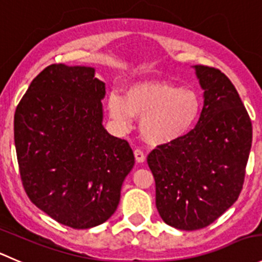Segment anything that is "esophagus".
<instances>
[{
  "label": "esophagus",
  "mask_w": 262,
  "mask_h": 262,
  "mask_svg": "<svg viewBox=\"0 0 262 262\" xmlns=\"http://www.w3.org/2000/svg\"><path fill=\"white\" fill-rule=\"evenodd\" d=\"M134 154H135V159H136L137 163H144L145 162V158H146V157H145L144 151H142L141 149H135Z\"/></svg>",
  "instance_id": "obj_1"
}]
</instances>
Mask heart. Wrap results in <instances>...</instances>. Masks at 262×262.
Here are the masks:
<instances>
[{
	"instance_id": "1",
	"label": "heart",
	"mask_w": 262,
	"mask_h": 262,
	"mask_svg": "<svg viewBox=\"0 0 262 262\" xmlns=\"http://www.w3.org/2000/svg\"><path fill=\"white\" fill-rule=\"evenodd\" d=\"M201 99L188 88L164 81L131 85L126 95L111 93L108 112L116 125L126 130L134 117H141L140 131L150 144H168L180 139L198 120Z\"/></svg>"
}]
</instances>
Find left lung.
Segmentation results:
<instances>
[{
  "label": "left lung",
  "instance_id": "obj_1",
  "mask_svg": "<svg viewBox=\"0 0 262 262\" xmlns=\"http://www.w3.org/2000/svg\"><path fill=\"white\" fill-rule=\"evenodd\" d=\"M195 70L204 89L195 128L147 155L159 215L181 230L208 227L235 203L252 144L251 118L232 81L214 67Z\"/></svg>",
  "mask_w": 262,
  "mask_h": 262
}]
</instances>
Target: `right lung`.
<instances>
[{
    "label": "right lung",
    "instance_id": "right-lung-1",
    "mask_svg": "<svg viewBox=\"0 0 262 262\" xmlns=\"http://www.w3.org/2000/svg\"><path fill=\"white\" fill-rule=\"evenodd\" d=\"M85 66L49 64L17 104L14 136L28 198L74 229L113 215L135 164L126 140L103 127L105 84Z\"/></svg>",
    "mask_w": 262,
    "mask_h": 262
}]
</instances>
